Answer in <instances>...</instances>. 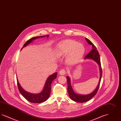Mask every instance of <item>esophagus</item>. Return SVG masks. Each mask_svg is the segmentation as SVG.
<instances>
[{
    "label": "esophagus",
    "instance_id": "esophagus-1",
    "mask_svg": "<svg viewBox=\"0 0 121 121\" xmlns=\"http://www.w3.org/2000/svg\"><path fill=\"white\" fill-rule=\"evenodd\" d=\"M66 73V71L64 70V69H61L60 71H59V74L60 75H65Z\"/></svg>",
    "mask_w": 121,
    "mask_h": 121
}]
</instances>
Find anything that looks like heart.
<instances>
[{
    "mask_svg": "<svg viewBox=\"0 0 121 121\" xmlns=\"http://www.w3.org/2000/svg\"><path fill=\"white\" fill-rule=\"evenodd\" d=\"M85 51L83 45L73 40L67 39L59 43L56 48V53L58 57L66 56L67 62L74 64L79 61Z\"/></svg>",
    "mask_w": 121,
    "mask_h": 121,
    "instance_id": "heart-1",
    "label": "heart"
}]
</instances>
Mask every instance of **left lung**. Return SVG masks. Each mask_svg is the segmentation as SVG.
Masks as SVG:
<instances>
[{
	"mask_svg": "<svg viewBox=\"0 0 121 121\" xmlns=\"http://www.w3.org/2000/svg\"><path fill=\"white\" fill-rule=\"evenodd\" d=\"M85 39L89 44L92 45V50L86 55V57H85V59L89 58V59H92L94 61H95L96 63H97L99 66L100 76L98 84L96 89L94 90V91H93V92L86 95L78 94L74 92L71 85L70 78L69 76L67 77V83H68V92L69 93V97L73 101L77 102H78V103L86 102L87 101H89V100H90L96 94L100 86V83L101 79L102 76V69L101 62H100V55H99V52H98V50L96 47L94 46V45L92 43L91 41L87 39V38H85Z\"/></svg>",
	"mask_w": 121,
	"mask_h": 121,
	"instance_id": "1",
	"label": "left lung"
}]
</instances>
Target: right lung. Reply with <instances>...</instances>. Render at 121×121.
Instances as JSON below:
<instances>
[{"mask_svg": "<svg viewBox=\"0 0 121 121\" xmlns=\"http://www.w3.org/2000/svg\"><path fill=\"white\" fill-rule=\"evenodd\" d=\"M45 36H46L47 38H48L49 37V35H47L46 36L44 35L42 36L36 37H34L30 39L24 43V44L23 45V47H22L21 50H22L23 48L29 45V44L32 43L33 40H35L36 39H37L40 38H43ZM57 75V73H54L49 76V77L48 78L47 80H46V83L45 84V85L43 91L40 93H37V94H33V93H31L25 91L20 85L17 78V86H18V90L23 97L29 102L35 103V104L43 103L46 101V100L49 97L50 91H51V85L52 84V82L56 78Z\"/></svg>", "mask_w": 121, "mask_h": 121, "instance_id": "add662e5", "label": "right lung"}]
</instances>
